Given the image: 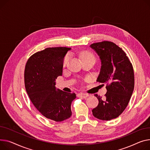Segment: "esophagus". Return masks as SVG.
<instances>
[{"mask_svg": "<svg viewBox=\"0 0 150 150\" xmlns=\"http://www.w3.org/2000/svg\"><path fill=\"white\" fill-rule=\"evenodd\" d=\"M88 96H89L88 94L84 93H79L78 94V97H81V98H86Z\"/></svg>", "mask_w": 150, "mask_h": 150, "instance_id": "esophagus-1", "label": "esophagus"}]
</instances>
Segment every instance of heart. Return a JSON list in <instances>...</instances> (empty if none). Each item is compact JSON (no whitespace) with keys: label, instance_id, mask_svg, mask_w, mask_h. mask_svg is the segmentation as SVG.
<instances>
[{"label":"heart","instance_id":"obj_1","mask_svg":"<svg viewBox=\"0 0 150 150\" xmlns=\"http://www.w3.org/2000/svg\"><path fill=\"white\" fill-rule=\"evenodd\" d=\"M81 58L83 59H86V58H94L95 59V57L94 55L90 52L88 51H84L81 54ZM69 55H66L64 59H63V65L64 66L67 64L68 61H69Z\"/></svg>","mask_w":150,"mask_h":150}]
</instances>
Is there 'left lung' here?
Returning a JSON list of instances; mask_svg holds the SVG:
<instances>
[{
  "label": "left lung",
  "instance_id": "left-lung-1",
  "mask_svg": "<svg viewBox=\"0 0 150 150\" xmlns=\"http://www.w3.org/2000/svg\"><path fill=\"white\" fill-rule=\"evenodd\" d=\"M90 46L101 61L97 81L107 84L104 99L95 95L99 103L92 113L100 120L110 121L124 111L131 98L134 87L133 66L125 52L113 42L104 41Z\"/></svg>",
  "mask_w": 150,
  "mask_h": 150
}]
</instances>
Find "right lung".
I'll use <instances>...</instances> for the list:
<instances>
[{
	"label": "right lung",
	"mask_w": 150,
	"mask_h": 150,
	"mask_svg": "<svg viewBox=\"0 0 150 150\" xmlns=\"http://www.w3.org/2000/svg\"><path fill=\"white\" fill-rule=\"evenodd\" d=\"M71 48L48 47L28 59L25 69V86L31 102L45 117L61 122L72 115L75 93L56 89L55 79L63 74V61Z\"/></svg>",
	"instance_id": "right-lung-1"
}]
</instances>
